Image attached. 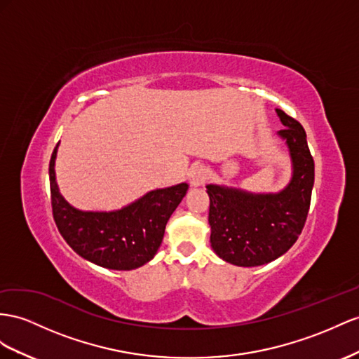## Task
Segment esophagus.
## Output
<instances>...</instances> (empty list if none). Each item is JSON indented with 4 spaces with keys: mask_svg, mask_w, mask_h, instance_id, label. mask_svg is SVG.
<instances>
[{
    "mask_svg": "<svg viewBox=\"0 0 359 359\" xmlns=\"http://www.w3.org/2000/svg\"><path fill=\"white\" fill-rule=\"evenodd\" d=\"M208 178V170L203 166H196L190 170V184L193 187H199Z\"/></svg>",
    "mask_w": 359,
    "mask_h": 359,
    "instance_id": "34e87169",
    "label": "esophagus"
}]
</instances>
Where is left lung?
Here are the masks:
<instances>
[{
	"label": "left lung",
	"instance_id": "8db88e82",
	"mask_svg": "<svg viewBox=\"0 0 359 359\" xmlns=\"http://www.w3.org/2000/svg\"><path fill=\"white\" fill-rule=\"evenodd\" d=\"M283 130L276 134L288 148L292 178L275 193L207 184L210 243L216 255L240 267L270 263L292 248L302 232L314 186V160L306 133L296 119L275 109Z\"/></svg>",
	"mask_w": 359,
	"mask_h": 359
}]
</instances>
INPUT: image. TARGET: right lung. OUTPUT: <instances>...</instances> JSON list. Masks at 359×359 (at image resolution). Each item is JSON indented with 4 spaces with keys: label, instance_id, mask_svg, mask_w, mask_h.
<instances>
[{
    "label": "right lung",
    "instance_id": "obj_1",
    "mask_svg": "<svg viewBox=\"0 0 359 359\" xmlns=\"http://www.w3.org/2000/svg\"><path fill=\"white\" fill-rule=\"evenodd\" d=\"M57 149L59 143L50 161L51 205L55 225L66 243L81 258L110 270H134L149 263L189 184L151 190L119 210H79L63 198L57 186Z\"/></svg>",
    "mask_w": 359,
    "mask_h": 359
}]
</instances>
